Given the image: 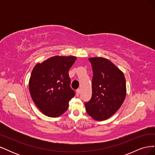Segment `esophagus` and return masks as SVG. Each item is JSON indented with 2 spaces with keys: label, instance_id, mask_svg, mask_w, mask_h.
I'll return each instance as SVG.
<instances>
[{
  "label": "esophagus",
  "instance_id": "1",
  "mask_svg": "<svg viewBox=\"0 0 155 155\" xmlns=\"http://www.w3.org/2000/svg\"><path fill=\"white\" fill-rule=\"evenodd\" d=\"M80 92H81L80 89H78V90L76 91V96H79V94H80Z\"/></svg>",
  "mask_w": 155,
  "mask_h": 155
}]
</instances>
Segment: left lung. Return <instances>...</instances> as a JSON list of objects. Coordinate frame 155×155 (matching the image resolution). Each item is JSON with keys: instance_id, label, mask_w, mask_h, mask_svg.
Returning a JSON list of instances; mask_svg holds the SVG:
<instances>
[{"instance_id": "obj_1", "label": "left lung", "mask_w": 155, "mask_h": 155, "mask_svg": "<svg viewBox=\"0 0 155 155\" xmlns=\"http://www.w3.org/2000/svg\"><path fill=\"white\" fill-rule=\"evenodd\" d=\"M93 70L92 97L85 103L87 114L97 121L109 119L118 111L127 94L123 72L110 60L89 58Z\"/></svg>"}]
</instances>
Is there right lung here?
Segmentation results:
<instances>
[{"mask_svg": "<svg viewBox=\"0 0 155 155\" xmlns=\"http://www.w3.org/2000/svg\"><path fill=\"white\" fill-rule=\"evenodd\" d=\"M73 55H55L37 63L29 80L31 99L42 113L57 118L68 109L75 92L70 87L68 70L76 61Z\"/></svg>", "mask_w": 155, "mask_h": 155, "instance_id": "right-lung-1", "label": "right lung"}]
</instances>
